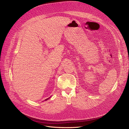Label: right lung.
I'll return each instance as SVG.
<instances>
[{
    "label": "right lung",
    "mask_w": 129,
    "mask_h": 129,
    "mask_svg": "<svg viewBox=\"0 0 129 129\" xmlns=\"http://www.w3.org/2000/svg\"><path fill=\"white\" fill-rule=\"evenodd\" d=\"M49 99V98H48V99H46V100H48V99Z\"/></svg>",
    "instance_id": "add662e5"
}]
</instances>
